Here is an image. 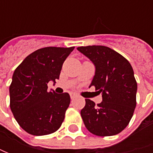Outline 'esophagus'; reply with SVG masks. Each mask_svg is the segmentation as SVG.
<instances>
[{
  "instance_id": "obj_1",
  "label": "esophagus",
  "mask_w": 153,
  "mask_h": 153,
  "mask_svg": "<svg viewBox=\"0 0 153 153\" xmlns=\"http://www.w3.org/2000/svg\"><path fill=\"white\" fill-rule=\"evenodd\" d=\"M70 95H71V100H73V99H75V98L77 96V95H76V94H74V93H71Z\"/></svg>"
}]
</instances>
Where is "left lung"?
Listing matches in <instances>:
<instances>
[{"instance_id": "1", "label": "left lung", "mask_w": 153, "mask_h": 153, "mask_svg": "<svg viewBox=\"0 0 153 153\" xmlns=\"http://www.w3.org/2000/svg\"><path fill=\"white\" fill-rule=\"evenodd\" d=\"M96 68L90 86L102 94V102L86 99L81 116L87 129L94 135L111 136L122 132L132 118L136 106L137 82L130 63L105 46L79 47Z\"/></svg>"}]
</instances>
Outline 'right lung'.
<instances>
[{
	"label": "right lung",
	"instance_id": "obj_1",
	"mask_svg": "<svg viewBox=\"0 0 153 153\" xmlns=\"http://www.w3.org/2000/svg\"><path fill=\"white\" fill-rule=\"evenodd\" d=\"M75 48L48 47L33 52L15 69L9 87L10 108L19 126L32 135L57 131L70 105L68 93L48 90L59 78L62 65Z\"/></svg>",
	"mask_w": 153,
	"mask_h": 153
}]
</instances>
